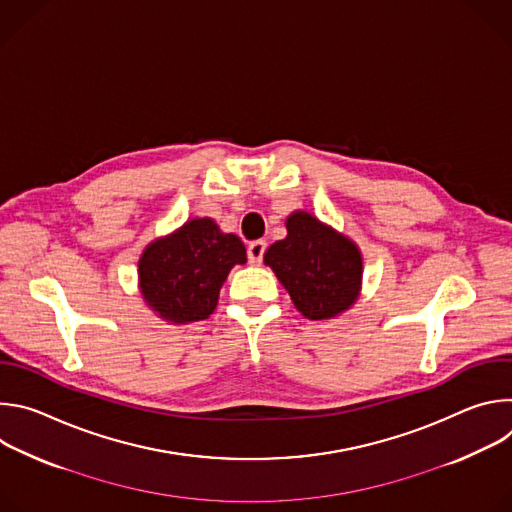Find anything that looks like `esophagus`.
<instances>
[{
	"label": "esophagus",
	"instance_id": "34e87169",
	"mask_svg": "<svg viewBox=\"0 0 512 512\" xmlns=\"http://www.w3.org/2000/svg\"><path fill=\"white\" fill-rule=\"evenodd\" d=\"M265 241H253L249 247H247V257H249V263L251 265H259L263 261V253H265Z\"/></svg>",
	"mask_w": 512,
	"mask_h": 512
}]
</instances>
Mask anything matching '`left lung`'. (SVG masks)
Returning <instances> with one entry per match:
<instances>
[{"label": "left lung", "mask_w": 512, "mask_h": 512, "mask_svg": "<svg viewBox=\"0 0 512 512\" xmlns=\"http://www.w3.org/2000/svg\"><path fill=\"white\" fill-rule=\"evenodd\" d=\"M287 235L263 255L298 312L314 322L332 320L354 306L362 287L358 245L306 210L285 218Z\"/></svg>", "instance_id": "1"}]
</instances>
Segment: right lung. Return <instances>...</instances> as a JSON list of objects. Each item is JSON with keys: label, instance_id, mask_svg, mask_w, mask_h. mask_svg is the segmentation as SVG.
Listing matches in <instances>:
<instances>
[{"label": "right lung", "instance_id": "obj_1", "mask_svg": "<svg viewBox=\"0 0 512 512\" xmlns=\"http://www.w3.org/2000/svg\"><path fill=\"white\" fill-rule=\"evenodd\" d=\"M247 263L243 241L212 218H192L154 239L137 263L139 291L152 312L170 324L206 320L235 265Z\"/></svg>", "mask_w": 512, "mask_h": 512}]
</instances>
